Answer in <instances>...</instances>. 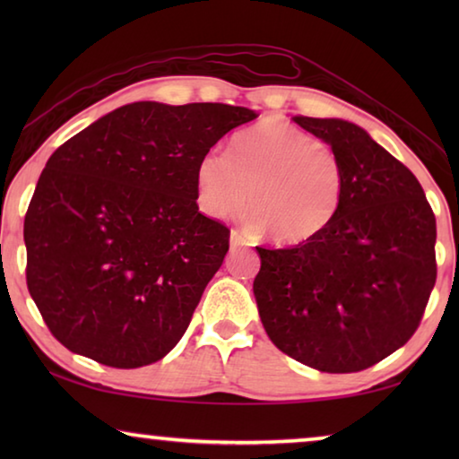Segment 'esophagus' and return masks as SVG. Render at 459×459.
<instances>
[{"label": "esophagus", "instance_id": "esophagus-1", "mask_svg": "<svg viewBox=\"0 0 459 459\" xmlns=\"http://www.w3.org/2000/svg\"><path fill=\"white\" fill-rule=\"evenodd\" d=\"M247 245V238L240 235L238 230H232L230 232V247L237 248V247H245Z\"/></svg>", "mask_w": 459, "mask_h": 459}]
</instances>
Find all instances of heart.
<instances>
[{
	"instance_id": "heart-1",
	"label": "heart",
	"mask_w": 459,
	"mask_h": 459,
	"mask_svg": "<svg viewBox=\"0 0 459 459\" xmlns=\"http://www.w3.org/2000/svg\"><path fill=\"white\" fill-rule=\"evenodd\" d=\"M194 192L200 212L214 221L237 214L248 198V227L269 230L279 245H298L333 221L344 169L336 152L309 131L267 117L232 135L227 155H202Z\"/></svg>"
}]
</instances>
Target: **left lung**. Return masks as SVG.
Segmentation results:
<instances>
[{
  "instance_id": "8db88e82",
  "label": "left lung",
  "mask_w": 459,
  "mask_h": 459,
  "mask_svg": "<svg viewBox=\"0 0 459 459\" xmlns=\"http://www.w3.org/2000/svg\"><path fill=\"white\" fill-rule=\"evenodd\" d=\"M328 143L344 194L320 235L257 247L259 317L279 351L322 372H359L405 344L437 277L435 216L411 169L344 119L293 117Z\"/></svg>"
}]
</instances>
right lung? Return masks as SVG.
Wrapping results in <instances>:
<instances>
[{
  "instance_id": "right-lung-1",
  "label": "right lung",
  "mask_w": 459,
  "mask_h": 459,
  "mask_svg": "<svg viewBox=\"0 0 459 459\" xmlns=\"http://www.w3.org/2000/svg\"><path fill=\"white\" fill-rule=\"evenodd\" d=\"M247 107L123 105L62 143L24 221L28 290L68 351L113 368L180 342L230 230L198 211L194 168Z\"/></svg>"
}]
</instances>
